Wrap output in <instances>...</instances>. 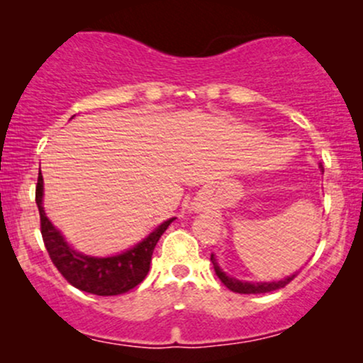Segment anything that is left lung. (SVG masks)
<instances>
[{
    "label": "left lung",
    "instance_id": "8db88e82",
    "mask_svg": "<svg viewBox=\"0 0 363 363\" xmlns=\"http://www.w3.org/2000/svg\"><path fill=\"white\" fill-rule=\"evenodd\" d=\"M320 170H323V167H320ZM210 259H211V262H213L215 273H216V277L220 278V281H222L228 290L235 291V294H268V291L283 289L285 285H289V283L298 274V272H297V273L290 274V277L283 278V280H278V281H244V280H237V278L228 277V274L218 266V262H216L213 254H211Z\"/></svg>",
    "mask_w": 363,
    "mask_h": 363
}]
</instances>
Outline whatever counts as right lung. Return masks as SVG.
Segmentation results:
<instances>
[{"label": "right lung", "mask_w": 363, "mask_h": 363, "mask_svg": "<svg viewBox=\"0 0 363 363\" xmlns=\"http://www.w3.org/2000/svg\"><path fill=\"white\" fill-rule=\"evenodd\" d=\"M43 196L44 179L39 174L35 187V203L40 215V234H43L45 249H48L54 266L74 289L86 291V294L102 295V297L126 294L145 280L150 272L152 254L158 239L176 220H165L135 247L116 254V256H86V254L74 251L72 245L66 242L61 232L51 223L44 211Z\"/></svg>", "instance_id": "1"}]
</instances>
